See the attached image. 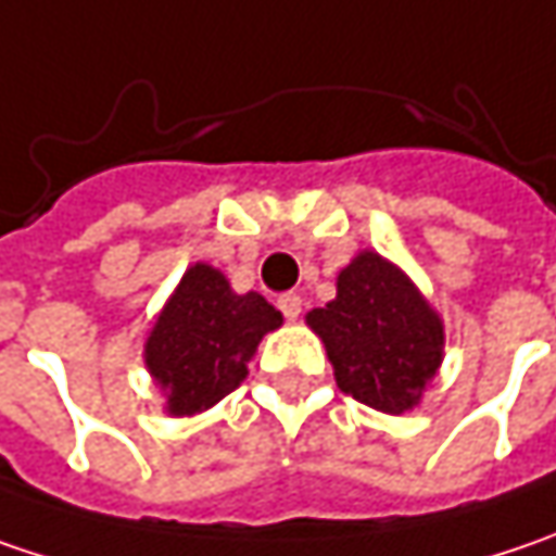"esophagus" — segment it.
<instances>
[{
  "label": "esophagus",
  "instance_id": "34e87169",
  "mask_svg": "<svg viewBox=\"0 0 556 556\" xmlns=\"http://www.w3.org/2000/svg\"><path fill=\"white\" fill-rule=\"evenodd\" d=\"M277 305H279V311H282V317H286V320H295V317L302 314V295H295V292H286V295H279Z\"/></svg>",
  "mask_w": 556,
  "mask_h": 556
}]
</instances>
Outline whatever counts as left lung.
<instances>
[{
	"label": "left lung",
	"instance_id": "obj_1",
	"mask_svg": "<svg viewBox=\"0 0 556 556\" xmlns=\"http://www.w3.org/2000/svg\"><path fill=\"white\" fill-rule=\"evenodd\" d=\"M324 340L337 387L365 406L400 415L438 375L443 324L403 270L362 251L340 279L337 299L308 314Z\"/></svg>",
	"mask_w": 556,
	"mask_h": 556
}]
</instances>
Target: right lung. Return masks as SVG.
Instances as JSON below:
<instances>
[{
	"label": "right lung",
	"instance_id": "add662e5",
	"mask_svg": "<svg viewBox=\"0 0 556 556\" xmlns=\"http://www.w3.org/2000/svg\"><path fill=\"white\" fill-rule=\"evenodd\" d=\"M279 324L282 314L264 295H236L219 270L194 264L144 345L150 375L169 396V412L194 415L232 393L245 380L261 337Z\"/></svg>",
	"mask_w": 556,
	"mask_h": 556
}]
</instances>
